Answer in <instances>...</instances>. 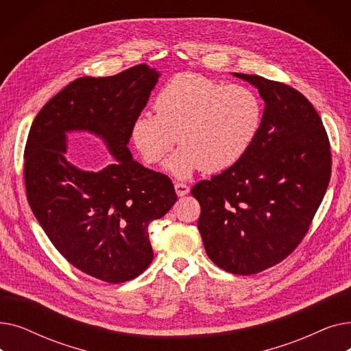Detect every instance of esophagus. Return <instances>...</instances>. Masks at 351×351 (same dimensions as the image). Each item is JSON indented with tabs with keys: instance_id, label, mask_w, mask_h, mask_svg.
<instances>
[{
	"instance_id": "esophagus-1",
	"label": "esophagus",
	"mask_w": 351,
	"mask_h": 351,
	"mask_svg": "<svg viewBox=\"0 0 351 351\" xmlns=\"http://www.w3.org/2000/svg\"><path fill=\"white\" fill-rule=\"evenodd\" d=\"M175 191H176V195H178V196H185V195L189 193V186L185 185V183L176 182V183H175Z\"/></svg>"
}]
</instances>
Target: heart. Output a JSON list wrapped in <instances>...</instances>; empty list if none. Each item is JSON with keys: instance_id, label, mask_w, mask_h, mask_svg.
Returning <instances> with one entry per match:
<instances>
[{"instance_id": "1", "label": "heart", "mask_w": 351, "mask_h": 351, "mask_svg": "<svg viewBox=\"0 0 351 351\" xmlns=\"http://www.w3.org/2000/svg\"><path fill=\"white\" fill-rule=\"evenodd\" d=\"M156 114L142 112L131 126V141L147 165L159 163L182 146L165 169L188 179L197 169L222 172L241 160L263 121V104L245 85H223L195 72L172 77L159 90Z\"/></svg>"}]
</instances>
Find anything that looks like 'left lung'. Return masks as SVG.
<instances>
[{"mask_svg": "<svg viewBox=\"0 0 351 351\" xmlns=\"http://www.w3.org/2000/svg\"><path fill=\"white\" fill-rule=\"evenodd\" d=\"M265 101L261 131L246 155L192 188L197 229L209 259L234 274H254L298 247L331 173L330 143L317 110L294 88L233 72Z\"/></svg>", "mask_w": 351, "mask_h": 351, "instance_id": "left-lung-1", "label": "left lung"}]
</instances>
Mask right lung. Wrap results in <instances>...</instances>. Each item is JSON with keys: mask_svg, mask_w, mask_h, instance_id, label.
<instances>
[{"mask_svg": "<svg viewBox=\"0 0 351 351\" xmlns=\"http://www.w3.org/2000/svg\"><path fill=\"white\" fill-rule=\"evenodd\" d=\"M160 73L146 64L112 77H82L35 117L24 178L28 204L52 245L81 271L108 283L132 280L152 263L147 226L176 202L172 180L134 160L131 126ZM99 136L117 162L99 173L66 160V134Z\"/></svg>", "mask_w": 351, "mask_h": 351, "instance_id": "right-lung-1", "label": "right lung"}]
</instances>
